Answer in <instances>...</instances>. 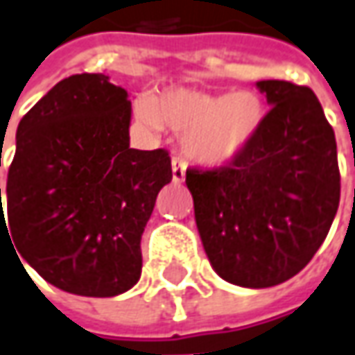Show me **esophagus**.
<instances>
[{
    "label": "esophagus",
    "instance_id": "34e87169",
    "mask_svg": "<svg viewBox=\"0 0 355 355\" xmlns=\"http://www.w3.org/2000/svg\"><path fill=\"white\" fill-rule=\"evenodd\" d=\"M184 177H187V166L180 159H173V182L175 184H180L184 182Z\"/></svg>",
    "mask_w": 355,
    "mask_h": 355
}]
</instances>
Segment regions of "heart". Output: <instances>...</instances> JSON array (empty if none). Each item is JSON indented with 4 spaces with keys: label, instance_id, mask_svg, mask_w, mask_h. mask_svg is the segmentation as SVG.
Segmentation results:
<instances>
[{
    "label": "heart",
    "instance_id": "obj_1",
    "mask_svg": "<svg viewBox=\"0 0 355 355\" xmlns=\"http://www.w3.org/2000/svg\"><path fill=\"white\" fill-rule=\"evenodd\" d=\"M137 112L147 123H161L180 133L182 151L204 166L234 163L250 149L265 123V104L255 92L206 94L168 88L141 100Z\"/></svg>",
    "mask_w": 355,
    "mask_h": 355
}]
</instances>
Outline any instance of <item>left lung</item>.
Masks as SVG:
<instances>
[{
	"mask_svg": "<svg viewBox=\"0 0 355 355\" xmlns=\"http://www.w3.org/2000/svg\"><path fill=\"white\" fill-rule=\"evenodd\" d=\"M271 105L259 135L234 163L187 171L210 265L248 288L285 283L322 245L340 204L334 129L311 88L259 80Z\"/></svg>",
	"mask_w": 355,
	"mask_h": 355,
	"instance_id": "1",
	"label": "left lung"
}]
</instances>
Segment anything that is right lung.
I'll use <instances>...</instances> for the list:
<instances>
[{
    "mask_svg": "<svg viewBox=\"0 0 355 355\" xmlns=\"http://www.w3.org/2000/svg\"><path fill=\"white\" fill-rule=\"evenodd\" d=\"M129 123L128 92L105 74L60 80L19 121L7 224L19 257L60 291L116 297L139 281L141 236L173 171L165 149L129 147ZM0 212L7 227L1 189Z\"/></svg>",
    "mask_w": 355,
    "mask_h": 355,
    "instance_id": "obj_1",
    "label": "right lung"
}]
</instances>
